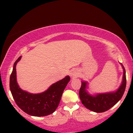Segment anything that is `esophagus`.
<instances>
[{"instance_id":"esophagus-1","label":"esophagus","mask_w":133,"mask_h":133,"mask_svg":"<svg viewBox=\"0 0 133 133\" xmlns=\"http://www.w3.org/2000/svg\"><path fill=\"white\" fill-rule=\"evenodd\" d=\"M71 75L72 77H76L78 76V74H77V72H76V71H73L71 72Z\"/></svg>"}]
</instances>
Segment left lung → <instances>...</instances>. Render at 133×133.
Here are the masks:
<instances>
[{"mask_svg":"<svg viewBox=\"0 0 133 133\" xmlns=\"http://www.w3.org/2000/svg\"><path fill=\"white\" fill-rule=\"evenodd\" d=\"M123 82L117 91L115 92L99 94L96 96L89 95L86 90V82H82L79 89V97L82 103L86 108L96 112H103L109 110L121 99L126 86V71L124 67Z\"/></svg>","mask_w":133,"mask_h":133,"instance_id":"8db88e82","label":"left lung"}]
</instances>
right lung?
<instances>
[{"label":"right lung","mask_w":133,"mask_h":133,"mask_svg":"<svg viewBox=\"0 0 133 133\" xmlns=\"http://www.w3.org/2000/svg\"><path fill=\"white\" fill-rule=\"evenodd\" d=\"M21 58L15 62L10 77V89L17 105L25 113L34 116H45L53 113L59 106L64 90L70 80L69 76L53 84L45 92L30 94L22 91L17 83L16 66Z\"/></svg>","instance_id":"1"}]
</instances>
